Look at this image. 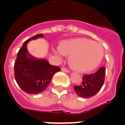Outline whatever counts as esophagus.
<instances>
[{
  "mask_svg": "<svg viewBox=\"0 0 125 125\" xmlns=\"http://www.w3.org/2000/svg\"><path fill=\"white\" fill-rule=\"evenodd\" d=\"M61 70L62 71H63V72H70V70H68V69H67L66 68H65V67H62L61 68Z\"/></svg>",
  "mask_w": 125,
  "mask_h": 125,
  "instance_id": "1",
  "label": "esophagus"
}]
</instances>
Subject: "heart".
I'll list each match as a JSON object with an SVG mask.
<instances>
[{
  "label": "heart",
  "instance_id": "1",
  "mask_svg": "<svg viewBox=\"0 0 125 125\" xmlns=\"http://www.w3.org/2000/svg\"><path fill=\"white\" fill-rule=\"evenodd\" d=\"M62 53L71 55L69 63L72 68L80 72H86L99 66L104 56V48L98 43L86 38H77L61 43L57 55Z\"/></svg>",
  "mask_w": 125,
  "mask_h": 125
}]
</instances>
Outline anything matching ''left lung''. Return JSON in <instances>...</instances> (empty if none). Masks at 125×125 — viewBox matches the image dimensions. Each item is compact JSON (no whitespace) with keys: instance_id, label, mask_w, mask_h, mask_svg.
Here are the masks:
<instances>
[{"instance_id":"left-lung-1","label":"left lung","mask_w":125,"mask_h":125,"mask_svg":"<svg viewBox=\"0 0 125 125\" xmlns=\"http://www.w3.org/2000/svg\"><path fill=\"white\" fill-rule=\"evenodd\" d=\"M105 67H101L94 73L83 75L82 83L73 87L75 92L77 95L84 98L93 96L102 88L105 80Z\"/></svg>"}]
</instances>
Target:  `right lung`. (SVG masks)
<instances>
[{"label":"right lung","instance_id":"right-lung-1","mask_svg":"<svg viewBox=\"0 0 125 125\" xmlns=\"http://www.w3.org/2000/svg\"><path fill=\"white\" fill-rule=\"evenodd\" d=\"M43 37L38 34L24 42L17 53L14 62V78L20 87L25 93L35 94L43 92L48 86L53 75L61 71L59 66H53L45 59L29 57L27 43L30 40Z\"/></svg>","mask_w":125,"mask_h":125}]
</instances>
